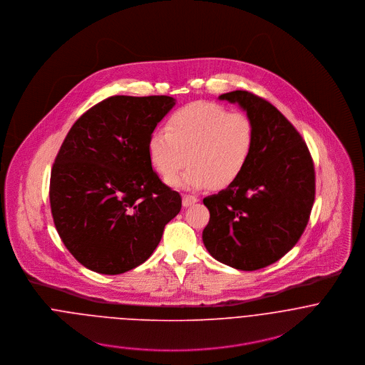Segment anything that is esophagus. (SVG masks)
Wrapping results in <instances>:
<instances>
[{"instance_id": "1", "label": "esophagus", "mask_w": 365, "mask_h": 365, "mask_svg": "<svg viewBox=\"0 0 365 365\" xmlns=\"http://www.w3.org/2000/svg\"><path fill=\"white\" fill-rule=\"evenodd\" d=\"M195 202H198V198H197V197H194V195H187V194L182 195V205H184L185 208L194 205Z\"/></svg>"}]
</instances>
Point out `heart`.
I'll list each match as a JSON object with an SVG mask.
<instances>
[{
    "mask_svg": "<svg viewBox=\"0 0 365 365\" xmlns=\"http://www.w3.org/2000/svg\"><path fill=\"white\" fill-rule=\"evenodd\" d=\"M167 130L156 129L148 142L152 165L164 181L187 163V170L171 181L182 188H223L247 165L255 148V126L243 113H229L220 105L197 101L177 109Z\"/></svg>",
    "mask_w": 365,
    "mask_h": 365,
    "instance_id": "heart-1",
    "label": "heart"
}]
</instances>
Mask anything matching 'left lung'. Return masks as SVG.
Masks as SVG:
<instances>
[{
  "mask_svg": "<svg viewBox=\"0 0 365 365\" xmlns=\"http://www.w3.org/2000/svg\"><path fill=\"white\" fill-rule=\"evenodd\" d=\"M253 122L255 148L226 190L204 198L210 217L202 232L209 255L242 271L285 256L302 236L314 201V167L307 143L274 106L249 91L219 97Z\"/></svg>",
  "mask_w": 365,
  "mask_h": 365,
  "instance_id": "1",
  "label": "left lung"
}]
</instances>
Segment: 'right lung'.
<instances>
[{"label":"right lung","mask_w":365,"mask_h":365,"mask_svg":"<svg viewBox=\"0 0 365 365\" xmlns=\"http://www.w3.org/2000/svg\"><path fill=\"white\" fill-rule=\"evenodd\" d=\"M175 105L167 96H113L68 130L51 175L57 233L84 267L122 274L148 260L181 195L153 171L148 142Z\"/></svg>","instance_id":"add662e5"}]
</instances>
